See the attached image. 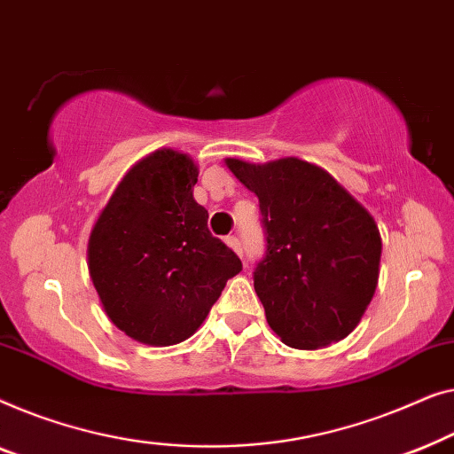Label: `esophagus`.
Masks as SVG:
<instances>
[{"label":"esophagus","mask_w":454,"mask_h":454,"mask_svg":"<svg viewBox=\"0 0 454 454\" xmlns=\"http://www.w3.org/2000/svg\"><path fill=\"white\" fill-rule=\"evenodd\" d=\"M226 245H228L230 248H232V251H234L236 254H240V257H242V247H240V240L236 239V236H228V239H226Z\"/></svg>","instance_id":"obj_1"}]
</instances>
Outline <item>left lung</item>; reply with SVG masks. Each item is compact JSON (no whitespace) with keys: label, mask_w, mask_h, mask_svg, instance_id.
I'll use <instances>...</instances> for the list:
<instances>
[{"label":"left lung","mask_w":454,"mask_h":454,"mask_svg":"<svg viewBox=\"0 0 454 454\" xmlns=\"http://www.w3.org/2000/svg\"><path fill=\"white\" fill-rule=\"evenodd\" d=\"M226 166L259 200L265 254L253 282L273 333L296 349L348 337L379 282L372 215L327 170L298 158Z\"/></svg>","instance_id":"obj_1"}]
</instances>
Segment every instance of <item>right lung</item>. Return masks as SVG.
Instances as JSON below:
<instances>
[{
    "instance_id": "1",
    "label": "right lung",
    "mask_w": 454,
    "mask_h": 454,
    "mask_svg": "<svg viewBox=\"0 0 454 454\" xmlns=\"http://www.w3.org/2000/svg\"><path fill=\"white\" fill-rule=\"evenodd\" d=\"M197 175L181 152L144 158L119 183L88 242V270L108 318L148 346L193 335L242 270L193 200Z\"/></svg>"
}]
</instances>
